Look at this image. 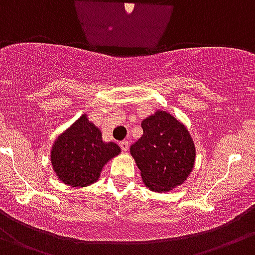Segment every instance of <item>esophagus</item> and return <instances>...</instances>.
<instances>
[{
	"mask_svg": "<svg viewBox=\"0 0 255 255\" xmlns=\"http://www.w3.org/2000/svg\"><path fill=\"white\" fill-rule=\"evenodd\" d=\"M120 147L121 150H124V151H128V150H129V141H128V140H123V141H120Z\"/></svg>",
	"mask_w": 255,
	"mask_h": 255,
	"instance_id": "esophagus-1",
	"label": "esophagus"
}]
</instances>
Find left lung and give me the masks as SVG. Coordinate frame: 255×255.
<instances>
[{
	"mask_svg": "<svg viewBox=\"0 0 255 255\" xmlns=\"http://www.w3.org/2000/svg\"><path fill=\"white\" fill-rule=\"evenodd\" d=\"M142 136L130 147L145 185L168 191L191 173L195 146L185 126L165 111H156L141 123Z\"/></svg>",
	"mask_w": 255,
	"mask_h": 255,
	"instance_id": "left-lung-1",
	"label": "left lung"
}]
</instances>
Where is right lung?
Here are the masks:
<instances>
[{"label":"right lung","mask_w":255,"mask_h":255,"mask_svg":"<svg viewBox=\"0 0 255 255\" xmlns=\"http://www.w3.org/2000/svg\"><path fill=\"white\" fill-rule=\"evenodd\" d=\"M119 152L120 147L104 142L100 130L82 115L56 139L51 164L62 183L79 188L95 183L104 165Z\"/></svg>","instance_id":"obj_1"}]
</instances>
